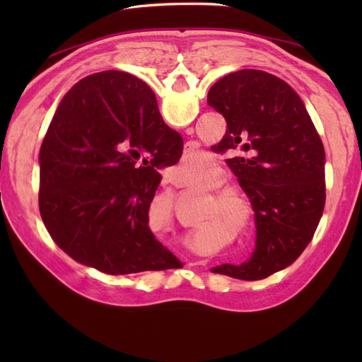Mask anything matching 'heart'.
Instances as JSON below:
<instances>
[{
    "instance_id": "1",
    "label": "heart",
    "mask_w": 362,
    "mask_h": 362,
    "mask_svg": "<svg viewBox=\"0 0 362 362\" xmlns=\"http://www.w3.org/2000/svg\"><path fill=\"white\" fill-rule=\"evenodd\" d=\"M217 169V163L211 156L201 154V152H185L182 156L180 164L173 172V180L177 184L182 185V187L190 189H199L202 184H205V180ZM222 185L221 178H214L210 181V189H217ZM214 196L221 199H226L229 196V192L225 189L214 190ZM168 208H170V201L168 199ZM205 217H214L222 218L225 222H233V211L229 210V206L225 204H221L216 199H210L206 202V213Z\"/></svg>"
}]
</instances>
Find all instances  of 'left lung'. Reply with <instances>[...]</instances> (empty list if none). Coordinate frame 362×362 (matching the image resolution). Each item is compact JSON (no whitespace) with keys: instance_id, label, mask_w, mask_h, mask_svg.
I'll return each instance as SVG.
<instances>
[{"instance_id":"1","label":"left lung","mask_w":362,"mask_h":362,"mask_svg":"<svg viewBox=\"0 0 362 362\" xmlns=\"http://www.w3.org/2000/svg\"><path fill=\"white\" fill-rule=\"evenodd\" d=\"M206 103L226 120L217 154L245 151L226 163L255 211L257 243L250 259L214 273L264 279L288 267L310 245L326 201L325 148L300 96L284 80L242 69L217 80Z\"/></svg>"}]
</instances>
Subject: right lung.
Segmentation results:
<instances>
[{
  "mask_svg": "<svg viewBox=\"0 0 362 362\" xmlns=\"http://www.w3.org/2000/svg\"><path fill=\"white\" fill-rule=\"evenodd\" d=\"M181 145L137 76L104 71L74 84L39 152V210L51 238L107 275L181 267L148 226L157 169L178 163Z\"/></svg>",
  "mask_w": 362,
  "mask_h": 362,
  "instance_id": "right-lung-1",
  "label": "right lung"
}]
</instances>
